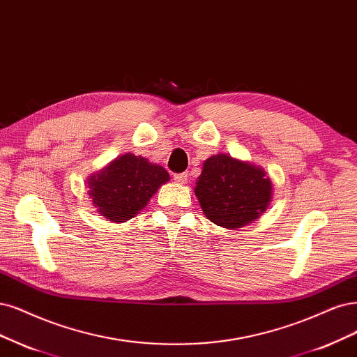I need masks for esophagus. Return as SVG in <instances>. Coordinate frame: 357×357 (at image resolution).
Wrapping results in <instances>:
<instances>
[{"mask_svg": "<svg viewBox=\"0 0 357 357\" xmlns=\"http://www.w3.org/2000/svg\"><path fill=\"white\" fill-rule=\"evenodd\" d=\"M173 177H174V180H176L177 183H180V184L188 181V173H177V174H174Z\"/></svg>", "mask_w": 357, "mask_h": 357, "instance_id": "34e87169", "label": "esophagus"}]
</instances>
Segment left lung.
<instances>
[{
  "mask_svg": "<svg viewBox=\"0 0 357 357\" xmlns=\"http://www.w3.org/2000/svg\"><path fill=\"white\" fill-rule=\"evenodd\" d=\"M195 195L213 223L238 229L266 211L272 181L261 168L218 153L205 161Z\"/></svg>",
  "mask_w": 357,
  "mask_h": 357,
  "instance_id": "obj_1",
  "label": "left lung"
}]
</instances>
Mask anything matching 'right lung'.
I'll list each match as a JSON object with an SVG mask.
<instances>
[{
    "label": "right lung",
    "mask_w": 357,
    "mask_h": 357,
    "mask_svg": "<svg viewBox=\"0 0 357 357\" xmlns=\"http://www.w3.org/2000/svg\"><path fill=\"white\" fill-rule=\"evenodd\" d=\"M169 178L161 165L127 153L90 178L93 204L107 221L121 223L139 214L152 195Z\"/></svg>",
    "instance_id": "obj_1"
}]
</instances>
